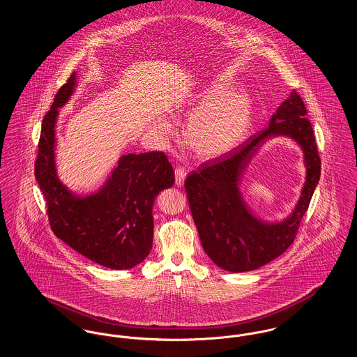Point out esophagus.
Instances as JSON below:
<instances>
[{"mask_svg": "<svg viewBox=\"0 0 357 357\" xmlns=\"http://www.w3.org/2000/svg\"><path fill=\"white\" fill-rule=\"evenodd\" d=\"M186 175L187 172L185 169H182V167L175 169V185L178 187L182 186L185 179H186Z\"/></svg>", "mask_w": 357, "mask_h": 357, "instance_id": "34e87169", "label": "esophagus"}]
</instances>
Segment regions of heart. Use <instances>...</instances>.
Listing matches in <instances>:
<instances>
[{
    "label": "heart",
    "mask_w": 357,
    "mask_h": 357,
    "mask_svg": "<svg viewBox=\"0 0 357 357\" xmlns=\"http://www.w3.org/2000/svg\"><path fill=\"white\" fill-rule=\"evenodd\" d=\"M226 93L223 85H211L188 109L192 119L187 127V144L204 159L221 156L237 147L252 124L253 107L248 93ZM158 128L170 132L166 121H159Z\"/></svg>",
    "instance_id": "heart-1"
}]
</instances>
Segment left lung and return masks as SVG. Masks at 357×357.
I'll return each mask as SVG.
<instances>
[{
    "label": "left lung",
    "mask_w": 357,
    "mask_h": 357,
    "mask_svg": "<svg viewBox=\"0 0 357 357\" xmlns=\"http://www.w3.org/2000/svg\"><path fill=\"white\" fill-rule=\"evenodd\" d=\"M305 104L293 91L273 115L269 126L236 149L208 159L186 178L187 199L206 255L229 272L261 268L282 255L297 236L321 175V159ZM288 135L306 153L307 182L294 214L284 222L266 225L245 208L238 194L243 170L259 146L271 135Z\"/></svg>",
    "instance_id": "8db88e82"
}]
</instances>
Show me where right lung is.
Returning <instances> with one entry per match:
<instances>
[{"mask_svg": "<svg viewBox=\"0 0 357 357\" xmlns=\"http://www.w3.org/2000/svg\"><path fill=\"white\" fill-rule=\"evenodd\" d=\"M75 83L72 73L43 119L34 176L56 237L102 266L131 269L153 249V201L174 185V170L162 151L128 153L120 158L99 192L83 198L72 195L56 175L54 123L57 108L68 100Z\"/></svg>", "mask_w": 357, "mask_h": 357, "instance_id": "1", "label": "right lung"}]
</instances>
